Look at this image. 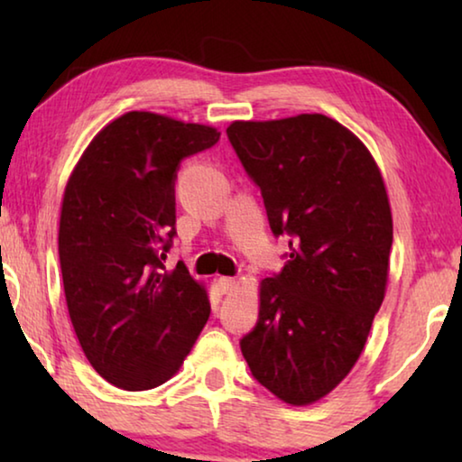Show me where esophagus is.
<instances>
[{"label": "esophagus", "mask_w": 462, "mask_h": 462, "mask_svg": "<svg viewBox=\"0 0 462 462\" xmlns=\"http://www.w3.org/2000/svg\"><path fill=\"white\" fill-rule=\"evenodd\" d=\"M234 283H236V281H234L232 277H220L217 279V289H220L222 293H228V291H232Z\"/></svg>", "instance_id": "esophagus-1"}]
</instances>
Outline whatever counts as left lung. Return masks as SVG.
Here are the masks:
<instances>
[{
    "label": "left lung",
    "instance_id": "obj_1",
    "mask_svg": "<svg viewBox=\"0 0 462 462\" xmlns=\"http://www.w3.org/2000/svg\"><path fill=\"white\" fill-rule=\"evenodd\" d=\"M259 187L285 267L261 283L259 322L240 350L253 377L291 405L338 385L385 297L393 222L373 156L322 114L226 130Z\"/></svg>",
    "mask_w": 462,
    "mask_h": 462
}]
</instances>
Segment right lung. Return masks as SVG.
Segmentation results:
<instances>
[{"label": "right lung", "instance_id": "add662e5", "mask_svg": "<svg viewBox=\"0 0 462 462\" xmlns=\"http://www.w3.org/2000/svg\"><path fill=\"white\" fill-rule=\"evenodd\" d=\"M220 132L130 112L91 140L69 179L59 261L69 316L85 356L126 391L159 387L179 371L209 318V301L173 246L181 161Z\"/></svg>", "mask_w": 462, "mask_h": 462}]
</instances>
